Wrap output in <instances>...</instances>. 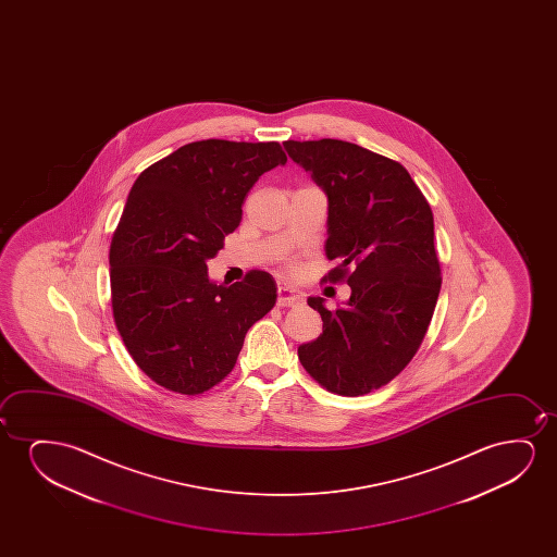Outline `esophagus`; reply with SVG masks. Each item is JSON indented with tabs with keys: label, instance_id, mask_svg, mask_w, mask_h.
<instances>
[{
	"label": "esophagus",
	"instance_id": "34e87169",
	"mask_svg": "<svg viewBox=\"0 0 557 557\" xmlns=\"http://www.w3.org/2000/svg\"><path fill=\"white\" fill-rule=\"evenodd\" d=\"M302 302V298H300V295H297L295 290L289 289V287H285V285H282L280 289H277V306H282V308H285V306H297Z\"/></svg>",
	"mask_w": 557,
	"mask_h": 557
}]
</instances>
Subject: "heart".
<instances>
[{
	"instance_id": "obj_1",
	"label": "heart",
	"mask_w": 557,
	"mask_h": 557,
	"mask_svg": "<svg viewBox=\"0 0 557 557\" xmlns=\"http://www.w3.org/2000/svg\"><path fill=\"white\" fill-rule=\"evenodd\" d=\"M285 268H287V270H295V264H293V262H287V264H285Z\"/></svg>"
}]
</instances>
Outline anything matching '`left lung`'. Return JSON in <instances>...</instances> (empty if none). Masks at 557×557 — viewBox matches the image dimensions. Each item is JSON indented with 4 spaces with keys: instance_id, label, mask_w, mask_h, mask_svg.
Masks as SVG:
<instances>
[{
    "instance_id": "8db88e82",
    "label": "left lung",
    "mask_w": 557,
    "mask_h": 557,
    "mask_svg": "<svg viewBox=\"0 0 557 557\" xmlns=\"http://www.w3.org/2000/svg\"><path fill=\"white\" fill-rule=\"evenodd\" d=\"M329 199L325 283H348V306L308 298L323 335L298 348L313 381L338 396H363L409 366L442 289L434 214L407 169L336 138L283 143Z\"/></svg>"
}]
</instances>
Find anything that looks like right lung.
<instances>
[{
  "instance_id": "1",
  "label": "right lung",
  "mask_w": 557,
  "mask_h": 557,
  "mask_svg": "<svg viewBox=\"0 0 557 557\" xmlns=\"http://www.w3.org/2000/svg\"><path fill=\"white\" fill-rule=\"evenodd\" d=\"M287 156L280 143L207 138L145 169L110 244L115 327L163 388L198 396L236 366L247 331L275 305L274 277L209 282L207 260L242 221L252 184Z\"/></svg>"
}]
</instances>
